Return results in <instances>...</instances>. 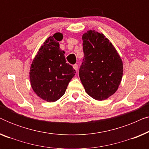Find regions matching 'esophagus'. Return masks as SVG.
<instances>
[{"label": "esophagus", "instance_id": "34e87169", "mask_svg": "<svg viewBox=\"0 0 149 149\" xmlns=\"http://www.w3.org/2000/svg\"><path fill=\"white\" fill-rule=\"evenodd\" d=\"M73 68H74L76 71H77V70H78V65L77 64L73 65Z\"/></svg>", "mask_w": 149, "mask_h": 149}]
</instances>
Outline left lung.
I'll return each mask as SVG.
<instances>
[{
	"label": "left lung",
	"mask_w": 149,
	"mask_h": 149,
	"mask_svg": "<svg viewBox=\"0 0 149 149\" xmlns=\"http://www.w3.org/2000/svg\"><path fill=\"white\" fill-rule=\"evenodd\" d=\"M82 64L79 77L85 90L96 100H104L118 89L123 77L121 57L102 33L88 30L83 34Z\"/></svg>",
	"instance_id": "left-lung-1"
}]
</instances>
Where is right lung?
<instances>
[{
	"label": "right lung",
	"mask_w": 149,
	"mask_h": 149,
	"mask_svg": "<svg viewBox=\"0 0 149 149\" xmlns=\"http://www.w3.org/2000/svg\"><path fill=\"white\" fill-rule=\"evenodd\" d=\"M63 34L56 32L46 39L34 57L30 70V81L36 95L49 102H56L65 93L75 70L67 64L65 52L59 41Z\"/></svg>",
	"instance_id": "1"
}]
</instances>
